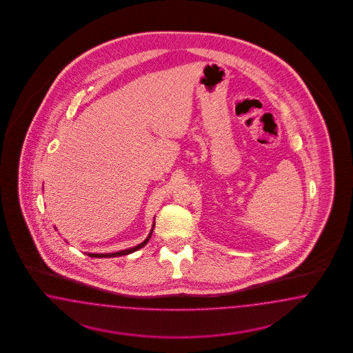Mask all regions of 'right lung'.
Masks as SVG:
<instances>
[{"label":"right lung","instance_id":"right-lung-1","mask_svg":"<svg viewBox=\"0 0 353 353\" xmlns=\"http://www.w3.org/2000/svg\"><path fill=\"white\" fill-rule=\"evenodd\" d=\"M152 229H154V225H152ZM152 229H151V232H150L149 236L142 242V243H139L137 246L132 247V248H128V250H123V251H118V252H112V254H88V256L90 257H117V256H123V255H129V254H132V252H134V251H137L139 248H142L143 246H146L148 245V242H149L150 238H151V234H152Z\"/></svg>","mask_w":353,"mask_h":353}]
</instances>
